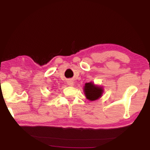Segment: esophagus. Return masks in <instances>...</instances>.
Here are the masks:
<instances>
[{
	"label": "esophagus",
	"instance_id": "obj_1",
	"mask_svg": "<svg viewBox=\"0 0 150 150\" xmlns=\"http://www.w3.org/2000/svg\"><path fill=\"white\" fill-rule=\"evenodd\" d=\"M73 83H73V81H71V80H69L67 81V85H69V86H73V85H74Z\"/></svg>",
	"mask_w": 150,
	"mask_h": 150
}]
</instances>
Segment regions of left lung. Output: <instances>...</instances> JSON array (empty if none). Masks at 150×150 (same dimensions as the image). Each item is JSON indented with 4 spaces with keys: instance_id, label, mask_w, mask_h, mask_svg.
<instances>
[{
    "instance_id": "obj_1",
    "label": "left lung",
    "mask_w": 150,
    "mask_h": 150,
    "mask_svg": "<svg viewBox=\"0 0 150 150\" xmlns=\"http://www.w3.org/2000/svg\"><path fill=\"white\" fill-rule=\"evenodd\" d=\"M83 89H84V93L86 98L91 101L98 99L101 97L103 93V87L95 85L92 82L85 83Z\"/></svg>"
}]
</instances>
